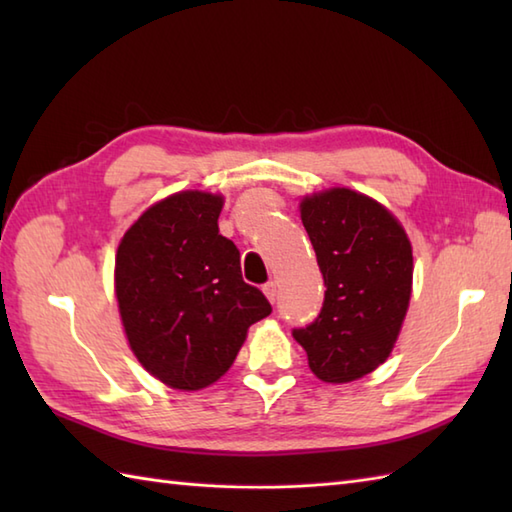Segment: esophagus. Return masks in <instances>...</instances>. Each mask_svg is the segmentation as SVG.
Segmentation results:
<instances>
[{
    "mask_svg": "<svg viewBox=\"0 0 512 512\" xmlns=\"http://www.w3.org/2000/svg\"><path fill=\"white\" fill-rule=\"evenodd\" d=\"M264 295L270 303H275V299H277V284H275V281H268V284L264 286Z\"/></svg>",
    "mask_w": 512,
    "mask_h": 512,
    "instance_id": "esophagus-1",
    "label": "esophagus"
}]
</instances>
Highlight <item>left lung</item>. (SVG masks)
<instances>
[{"mask_svg":"<svg viewBox=\"0 0 512 512\" xmlns=\"http://www.w3.org/2000/svg\"><path fill=\"white\" fill-rule=\"evenodd\" d=\"M299 211L328 290L319 319L292 336L319 380L352 383L398 341L413 286L411 242L387 206L347 187L303 195Z\"/></svg>","mask_w":512,"mask_h":512,"instance_id":"obj_1","label":"left lung"}]
</instances>
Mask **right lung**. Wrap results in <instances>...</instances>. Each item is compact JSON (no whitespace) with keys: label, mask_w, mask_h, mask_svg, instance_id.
Instances as JSON below:
<instances>
[{"label":"right lung","mask_w":512,"mask_h":512,"mask_svg":"<svg viewBox=\"0 0 512 512\" xmlns=\"http://www.w3.org/2000/svg\"><path fill=\"white\" fill-rule=\"evenodd\" d=\"M224 195L189 189L140 213L118 242L114 295L129 350L171 389L200 391L231 369L273 308L220 235Z\"/></svg>","instance_id":"add662e5"}]
</instances>
